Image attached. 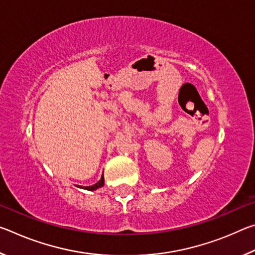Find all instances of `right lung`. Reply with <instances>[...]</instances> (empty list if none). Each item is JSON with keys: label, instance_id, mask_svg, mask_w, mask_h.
Instances as JSON below:
<instances>
[{"label": "right lung", "instance_id": "obj_1", "mask_svg": "<svg viewBox=\"0 0 255 255\" xmlns=\"http://www.w3.org/2000/svg\"><path fill=\"white\" fill-rule=\"evenodd\" d=\"M103 184H105V179H103V175H102V176H101V180L99 181V182H97L96 184L91 185V187H86L85 189H86V190H90V191H92V190H96V189H98V188L103 187Z\"/></svg>", "mask_w": 255, "mask_h": 255}]
</instances>
